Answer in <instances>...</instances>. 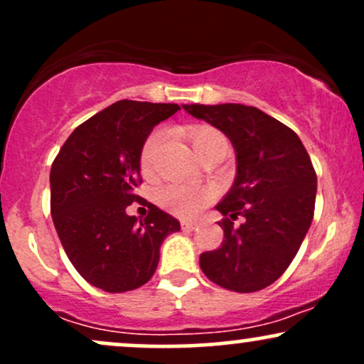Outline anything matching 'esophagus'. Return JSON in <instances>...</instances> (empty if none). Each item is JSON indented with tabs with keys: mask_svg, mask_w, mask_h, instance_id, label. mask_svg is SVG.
<instances>
[{
	"mask_svg": "<svg viewBox=\"0 0 364 364\" xmlns=\"http://www.w3.org/2000/svg\"><path fill=\"white\" fill-rule=\"evenodd\" d=\"M181 228L186 229V231H193V229L198 228V224H196V223H190V220H183Z\"/></svg>",
	"mask_w": 364,
	"mask_h": 364,
	"instance_id": "esophagus-1",
	"label": "esophagus"
}]
</instances>
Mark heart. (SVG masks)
Wrapping results in <instances>:
<instances>
[{"label": "heart", "instance_id": "obj_1", "mask_svg": "<svg viewBox=\"0 0 364 364\" xmlns=\"http://www.w3.org/2000/svg\"><path fill=\"white\" fill-rule=\"evenodd\" d=\"M224 139L219 132L214 128H198L191 133V144L196 150V154H203L212 141ZM164 140V132H154L152 135L145 140L144 147L140 152V169L144 173H149L152 169L154 159H156L159 145ZM212 193L205 188H195L186 185H168L161 188L157 193V200L166 210L181 217H191L198 214L203 207L210 202Z\"/></svg>", "mask_w": 364, "mask_h": 364}]
</instances>
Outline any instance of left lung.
I'll return each instance as SVG.
<instances>
[{"instance_id": "left-lung-1", "label": "left lung", "mask_w": 364, "mask_h": 364, "mask_svg": "<svg viewBox=\"0 0 364 364\" xmlns=\"http://www.w3.org/2000/svg\"><path fill=\"white\" fill-rule=\"evenodd\" d=\"M224 133L236 150V179L215 208L223 243L200 255L202 272L224 289L255 292L277 281L313 220L316 173L299 136L272 116L243 104H183ZM244 217L235 228L232 220Z\"/></svg>"}]
</instances>
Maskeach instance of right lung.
<instances>
[{"label": "right lung", "mask_w": 364, "mask_h": 364, "mask_svg": "<svg viewBox=\"0 0 364 364\" xmlns=\"http://www.w3.org/2000/svg\"><path fill=\"white\" fill-rule=\"evenodd\" d=\"M178 104L114 102L73 129L51 166V215L77 272L106 292L150 281L166 236L179 220L148 203L144 220L126 214L141 183L140 152L154 127Z\"/></svg>", "instance_id": "obj_1"}]
</instances>
